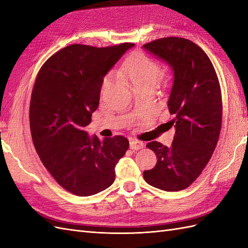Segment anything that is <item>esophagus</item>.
Returning a JSON list of instances; mask_svg holds the SVG:
<instances>
[{"label": "esophagus", "mask_w": 248, "mask_h": 248, "mask_svg": "<svg viewBox=\"0 0 248 248\" xmlns=\"http://www.w3.org/2000/svg\"><path fill=\"white\" fill-rule=\"evenodd\" d=\"M141 148H144V142L138 140H130V149L132 150H140Z\"/></svg>", "instance_id": "34e87169"}]
</instances>
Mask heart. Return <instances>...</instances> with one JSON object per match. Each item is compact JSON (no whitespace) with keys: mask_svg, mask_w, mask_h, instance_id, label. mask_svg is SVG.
Wrapping results in <instances>:
<instances>
[{"mask_svg":"<svg viewBox=\"0 0 248 248\" xmlns=\"http://www.w3.org/2000/svg\"><path fill=\"white\" fill-rule=\"evenodd\" d=\"M118 74L131 82L134 89L153 88L161 76L160 65L142 52H133L118 68ZM111 84V76L104 77L101 84L103 93Z\"/></svg>","mask_w":248,"mask_h":248,"instance_id":"heart-1","label":"heart"}]
</instances>
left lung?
<instances>
[{"label": "left lung", "instance_id": "left-lung-1", "mask_svg": "<svg viewBox=\"0 0 248 248\" xmlns=\"http://www.w3.org/2000/svg\"><path fill=\"white\" fill-rule=\"evenodd\" d=\"M174 70L169 98V122L176 132L170 147L150 141L156 166L144 171L146 182L166 191L190 186L202 174L218 141L222 121V99L218 78L206 52L180 37H164L144 44Z\"/></svg>", "mask_w": 248, "mask_h": 248}]
</instances>
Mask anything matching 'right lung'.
Listing matches in <instances>:
<instances>
[{
    "instance_id": "1",
    "label": "right lung",
    "mask_w": 248,
    "mask_h": 248,
    "mask_svg": "<svg viewBox=\"0 0 248 248\" xmlns=\"http://www.w3.org/2000/svg\"><path fill=\"white\" fill-rule=\"evenodd\" d=\"M133 46L71 44L49 57L36 77L30 102L33 144L57 183L76 196L109 187L116 164L128 150L126 138L100 140L84 127L98 108L103 77Z\"/></svg>"
}]
</instances>
